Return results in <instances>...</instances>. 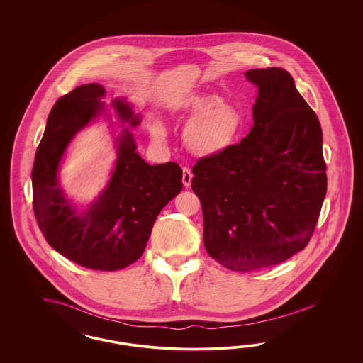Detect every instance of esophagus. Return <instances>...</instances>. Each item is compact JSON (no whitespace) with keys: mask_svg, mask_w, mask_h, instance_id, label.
<instances>
[{"mask_svg":"<svg viewBox=\"0 0 363 363\" xmlns=\"http://www.w3.org/2000/svg\"><path fill=\"white\" fill-rule=\"evenodd\" d=\"M191 179H193V174H191L190 169L184 167V169H182V182H184V186H190V185H191Z\"/></svg>","mask_w":363,"mask_h":363,"instance_id":"esophagus-1","label":"esophagus"}]
</instances>
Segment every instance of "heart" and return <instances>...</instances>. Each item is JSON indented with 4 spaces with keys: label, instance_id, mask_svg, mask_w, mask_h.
<instances>
[{
    "label": "heart",
    "instance_id": "heart-1",
    "mask_svg": "<svg viewBox=\"0 0 363 363\" xmlns=\"http://www.w3.org/2000/svg\"><path fill=\"white\" fill-rule=\"evenodd\" d=\"M174 109L178 117L189 120L184 143L187 150L197 157L210 158L226 152L241 130L240 110L211 93H190L177 102ZM152 130L155 138L162 140L166 135L165 123L154 120Z\"/></svg>",
    "mask_w": 363,
    "mask_h": 363
}]
</instances>
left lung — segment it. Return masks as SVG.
<instances>
[{
  "label": "left lung",
  "instance_id": "obj_1",
  "mask_svg": "<svg viewBox=\"0 0 363 363\" xmlns=\"http://www.w3.org/2000/svg\"><path fill=\"white\" fill-rule=\"evenodd\" d=\"M253 128L237 145L193 167L203 242L218 264L250 272L281 264L308 245L326 196L317 114L281 67L252 69Z\"/></svg>",
  "mask_w": 363,
  "mask_h": 363
}]
</instances>
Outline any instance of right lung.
<instances>
[{"instance_id": "right-lung-1", "label": "right lung", "mask_w": 363, "mask_h": 363, "mask_svg": "<svg viewBox=\"0 0 363 363\" xmlns=\"http://www.w3.org/2000/svg\"><path fill=\"white\" fill-rule=\"evenodd\" d=\"M105 89L86 84L58 99L50 111L32 172L33 209L46 242L67 259L93 270L114 272L135 262L146 247L160 211L182 190L176 162L149 165L135 150L130 129L141 123L125 99L111 106L122 122L114 138L117 160L109 182L85 209L66 197L58 172L77 133L104 116L113 128Z\"/></svg>"}]
</instances>
